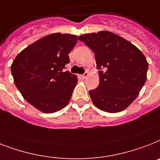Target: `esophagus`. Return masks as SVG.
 <instances>
[{"mask_svg": "<svg viewBox=\"0 0 160 160\" xmlns=\"http://www.w3.org/2000/svg\"><path fill=\"white\" fill-rule=\"evenodd\" d=\"M89 76V73L88 72H85V73L84 74V75H82V78L83 79H86L87 77Z\"/></svg>", "mask_w": 160, "mask_h": 160, "instance_id": "34e87169", "label": "esophagus"}]
</instances>
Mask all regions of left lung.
Wrapping results in <instances>:
<instances>
[{"label": "left lung", "mask_w": 160, "mask_h": 160, "mask_svg": "<svg viewBox=\"0 0 160 160\" xmlns=\"http://www.w3.org/2000/svg\"><path fill=\"white\" fill-rule=\"evenodd\" d=\"M78 39L94 52L99 84L89 91L96 107L119 112L136 98L147 79L148 62L144 54L125 38L108 32L80 35Z\"/></svg>", "instance_id": "8db88e82"}]
</instances>
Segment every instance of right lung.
Masks as SVG:
<instances>
[{
	"label": "right lung",
	"instance_id": "right-lung-1",
	"mask_svg": "<svg viewBox=\"0 0 160 160\" xmlns=\"http://www.w3.org/2000/svg\"><path fill=\"white\" fill-rule=\"evenodd\" d=\"M76 42V35L52 33L30 44L13 61L15 86L38 110L52 113L68 104L78 80L63 69Z\"/></svg>",
	"mask_w": 160,
	"mask_h": 160
}]
</instances>
